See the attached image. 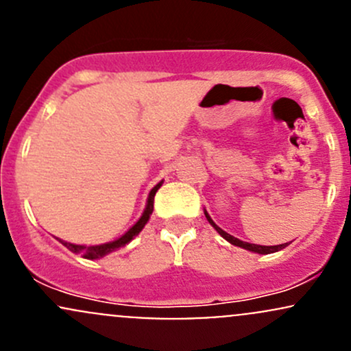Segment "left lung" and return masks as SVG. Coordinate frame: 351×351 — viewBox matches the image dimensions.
I'll return each instance as SVG.
<instances>
[{
    "instance_id": "obj_1",
    "label": "left lung",
    "mask_w": 351,
    "mask_h": 351,
    "mask_svg": "<svg viewBox=\"0 0 351 351\" xmlns=\"http://www.w3.org/2000/svg\"><path fill=\"white\" fill-rule=\"evenodd\" d=\"M205 217H206V220H208V222H210V225H212V227L215 228V230L219 232L220 235H222L225 241H228V242L234 243V245H237V247H242V249L252 250V252H257V254H271V252H278V250H281V249H284V247L289 245V243H281V245H257V243L242 242V241H239V239L232 237V235L227 234V232H225V230H222V228H220L219 225H215V222H213V220L210 219V215L206 212H205Z\"/></svg>"
}]
</instances>
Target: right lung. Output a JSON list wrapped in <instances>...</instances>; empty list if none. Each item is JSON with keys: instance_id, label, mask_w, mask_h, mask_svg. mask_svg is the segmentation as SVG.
<instances>
[{"instance_id": "obj_1", "label": "right lung", "mask_w": 351, "mask_h": 351, "mask_svg": "<svg viewBox=\"0 0 351 351\" xmlns=\"http://www.w3.org/2000/svg\"><path fill=\"white\" fill-rule=\"evenodd\" d=\"M161 183H163V182H160L156 186L153 188V190H151L149 197H147L146 210H145V213H143L141 219H139L138 222L132 225V227L129 228L126 234L123 235V237L117 239V241L109 242V243H102V245H88V247L87 245H75V243H69V242H64V241H60V242L64 243V245L67 247L69 250H72V252L82 254V257H86V259H92V261H94V259H101V257L108 256V254L112 252V250L119 249V247H124V245H126V243L131 242L132 239H134L136 235L139 234V232L143 230V227H145V225L147 223V220H149V215H151V213H153L154 195H156L158 188L161 186Z\"/></svg>"}]
</instances>
